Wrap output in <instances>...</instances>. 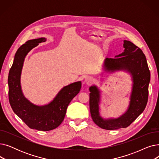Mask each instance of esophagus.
<instances>
[{
    "label": "esophagus",
    "instance_id": "34e87169",
    "mask_svg": "<svg viewBox=\"0 0 159 159\" xmlns=\"http://www.w3.org/2000/svg\"><path fill=\"white\" fill-rule=\"evenodd\" d=\"M93 81H94V79L93 77H87L85 78V82L88 85H90L92 84Z\"/></svg>",
    "mask_w": 159,
    "mask_h": 159
}]
</instances>
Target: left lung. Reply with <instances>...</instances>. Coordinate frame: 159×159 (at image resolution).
Masks as SVG:
<instances>
[{"label": "left lung", "instance_id": "8db88e82", "mask_svg": "<svg viewBox=\"0 0 159 159\" xmlns=\"http://www.w3.org/2000/svg\"><path fill=\"white\" fill-rule=\"evenodd\" d=\"M124 52L113 58H106L104 62L105 71H126L133 80L129 104L127 111L116 119H104L100 115L101 91L96 86L89 87V109L91 118L98 126L113 130L127 128L143 112L148 98L150 72L145 55L131 42L124 40Z\"/></svg>", "mask_w": 159, "mask_h": 159}]
</instances>
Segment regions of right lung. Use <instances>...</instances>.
<instances>
[{"mask_svg": "<svg viewBox=\"0 0 159 159\" xmlns=\"http://www.w3.org/2000/svg\"><path fill=\"white\" fill-rule=\"evenodd\" d=\"M46 41L41 37L28 40L16 51L8 76L9 101L14 113L31 129L49 131L62 122L67 107L80 90L81 82L78 81L62 88L52 102L44 106L31 103L24 97L20 85L21 71L25 57L39 43Z\"/></svg>", "mask_w": 159, "mask_h": 159, "instance_id": "1", "label": "right lung"}]
</instances>
